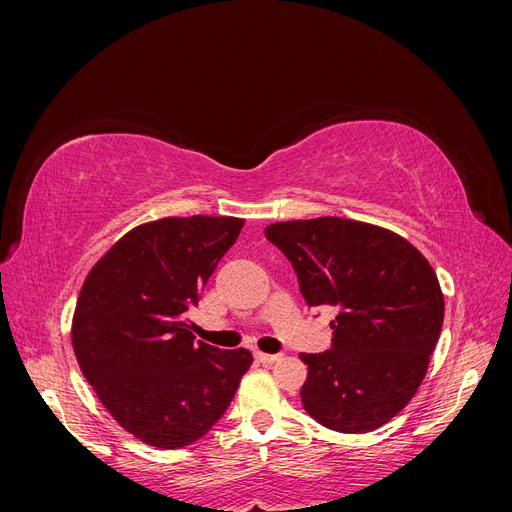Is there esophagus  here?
<instances>
[{
	"label": "esophagus",
	"mask_w": 512,
	"mask_h": 512,
	"mask_svg": "<svg viewBox=\"0 0 512 512\" xmlns=\"http://www.w3.org/2000/svg\"><path fill=\"white\" fill-rule=\"evenodd\" d=\"M256 359L260 361V363H265V365H271V363H277L282 359V354H267V352H256Z\"/></svg>",
	"instance_id": "obj_1"
}]
</instances>
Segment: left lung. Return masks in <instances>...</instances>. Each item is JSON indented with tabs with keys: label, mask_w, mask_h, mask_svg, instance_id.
<instances>
[{
	"label": "left lung",
	"mask_w": 512,
	"mask_h": 512,
	"mask_svg": "<svg viewBox=\"0 0 512 512\" xmlns=\"http://www.w3.org/2000/svg\"><path fill=\"white\" fill-rule=\"evenodd\" d=\"M265 237L292 262L309 307H337L331 350L301 354L305 412L342 433L389 423L418 391L438 344L436 271L404 237L356 220L277 222Z\"/></svg>",
	"instance_id": "left-lung-1"
}]
</instances>
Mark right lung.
I'll return each mask as SVG.
<instances>
[{"label": "right lung", "instance_id": "add662e5", "mask_svg": "<svg viewBox=\"0 0 512 512\" xmlns=\"http://www.w3.org/2000/svg\"><path fill=\"white\" fill-rule=\"evenodd\" d=\"M241 218H162L126 232L87 273L72 348L102 406L136 440L203 438L252 365L245 348L194 342L188 309L237 241Z\"/></svg>", "mask_w": 512, "mask_h": 512}]
</instances>
